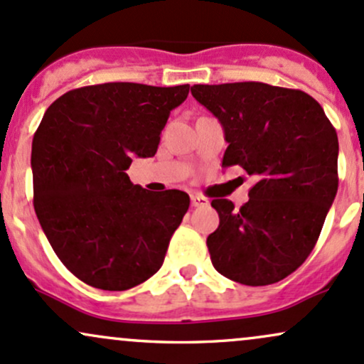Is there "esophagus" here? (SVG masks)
I'll return each instance as SVG.
<instances>
[{
    "label": "esophagus",
    "mask_w": 364,
    "mask_h": 364,
    "mask_svg": "<svg viewBox=\"0 0 364 364\" xmlns=\"http://www.w3.org/2000/svg\"><path fill=\"white\" fill-rule=\"evenodd\" d=\"M208 199L204 198V196H199V194H193L191 196V204H193L194 208H199V206H208Z\"/></svg>",
    "instance_id": "1"
}]
</instances>
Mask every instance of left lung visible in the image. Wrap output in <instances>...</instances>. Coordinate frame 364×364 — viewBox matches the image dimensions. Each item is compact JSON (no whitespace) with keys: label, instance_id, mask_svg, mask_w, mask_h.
<instances>
[{"label":"left lung","instance_id":"8db88e82","mask_svg":"<svg viewBox=\"0 0 364 364\" xmlns=\"http://www.w3.org/2000/svg\"><path fill=\"white\" fill-rule=\"evenodd\" d=\"M191 92L222 124V166L255 177L237 210L213 199L220 225L208 235L216 272L239 284L270 285L313 251L338 187V139L323 108L299 89L263 82L196 84Z\"/></svg>","mask_w":364,"mask_h":364}]
</instances>
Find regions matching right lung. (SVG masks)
I'll return each instance as SVG.
<instances>
[{
  "label": "right lung",
  "instance_id": "add662e5",
  "mask_svg": "<svg viewBox=\"0 0 364 364\" xmlns=\"http://www.w3.org/2000/svg\"><path fill=\"white\" fill-rule=\"evenodd\" d=\"M189 84L108 82L65 92L32 139L34 210L53 251L77 279L127 291L161 268L189 196L130 182L132 158L156 154Z\"/></svg>",
  "mask_w": 364,
  "mask_h": 364
}]
</instances>
